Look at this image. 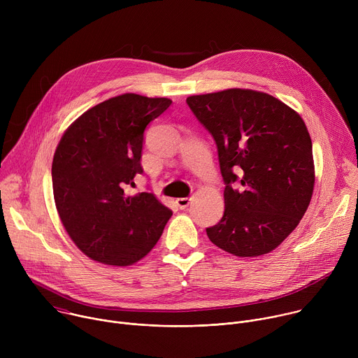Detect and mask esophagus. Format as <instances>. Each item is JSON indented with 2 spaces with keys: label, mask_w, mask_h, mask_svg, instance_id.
Returning <instances> with one entry per match:
<instances>
[{
  "label": "esophagus",
  "mask_w": 358,
  "mask_h": 358,
  "mask_svg": "<svg viewBox=\"0 0 358 358\" xmlns=\"http://www.w3.org/2000/svg\"><path fill=\"white\" fill-rule=\"evenodd\" d=\"M191 199H192V198H189V196H185V198H177V199H176V202H177V206H178L181 210H185V208L189 206Z\"/></svg>",
  "instance_id": "34e87169"
}]
</instances>
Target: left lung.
Returning <instances> with one entry per match:
<instances>
[{
  "label": "left lung",
  "mask_w": 358,
  "mask_h": 358,
  "mask_svg": "<svg viewBox=\"0 0 358 358\" xmlns=\"http://www.w3.org/2000/svg\"><path fill=\"white\" fill-rule=\"evenodd\" d=\"M187 103L217 143L227 184L225 213L207 228L210 241L239 258L272 252L299 225L313 195L308 127L282 100L252 89L194 94ZM235 172L241 192L230 187Z\"/></svg>",
  "instance_id": "1"
}]
</instances>
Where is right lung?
Returning a JSON list of instances; mask_svg holds the SVG:
<instances>
[{
  "label": "right lung",
  "instance_id": "1",
  "mask_svg": "<svg viewBox=\"0 0 358 358\" xmlns=\"http://www.w3.org/2000/svg\"><path fill=\"white\" fill-rule=\"evenodd\" d=\"M170 105L167 97L123 93L86 110L61 137L52 160L55 206L68 235L92 261L138 262L171 218L155 194L124 191L143 173L147 124Z\"/></svg>",
  "mask_w": 358,
  "mask_h": 358
}]
</instances>
